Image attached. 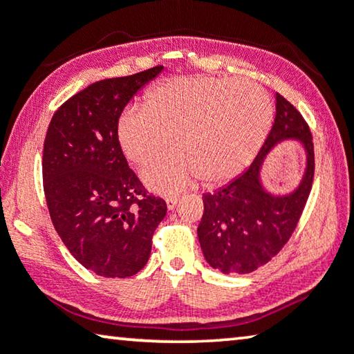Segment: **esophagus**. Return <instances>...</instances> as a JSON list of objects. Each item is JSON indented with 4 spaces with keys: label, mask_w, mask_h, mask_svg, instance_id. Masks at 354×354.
<instances>
[{
    "label": "esophagus",
    "mask_w": 354,
    "mask_h": 354,
    "mask_svg": "<svg viewBox=\"0 0 354 354\" xmlns=\"http://www.w3.org/2000/svg\"><path fill=\"white\" fill-rule=\"evenodd\" d=\"M165 203H167V209H168V211H173V209H175V207H176V205H178V197L167 198Z\"/></svg>",
    "instance_id": "1"
}]
</instances>
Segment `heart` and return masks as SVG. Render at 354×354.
Here are the masks:
<instances>
[{"label": "heart", "instance_id": "heart-1", "mask_svg": "<svg viewBox=\"0 0 354 354\" xmlns=\"http://www.w3.org/2000/svg\"><path fill=\"white\" fill-rule=\"evenodd\" d=\"M138 110L116 121L121 153L147 165L168 143L173 149L143 168L149 190L173 195L201 176L216 186L236 176L265 140L272 104L260 85L249 80L175 77L148 89Z\"/></svg>", "mask_w": 354, "mask_h": 354}]
</instances>
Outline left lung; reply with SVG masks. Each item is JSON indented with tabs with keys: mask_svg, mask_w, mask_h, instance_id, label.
Wrapping results in <instances>:
<instances>
[{
	"mask_svg": "<svg viewBox=\"0 0 354 354\" xmlns=\"http://www.w3.org/2000/svg\"><path fill=\"white\" fill-rule=\"evenodd\" d=\"M295 139L305 153V171L293 191L274 194L261 179L262 165L282 141ZM312 133L287 99L276 93V118L254 162L217 189L203 195L198 241L206 261L223 274H249L276 257L293 234L313 181Z\"/></svg>",
	"mask_w": 354,
	"mask_h": 354,
	"instance_id": "left-lung-1",
	"label": "left lung"
}]
</instances>
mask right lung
<instances>
[{
	"instance_id": "right-lung-1",
	"label": "right lung",
	"mask_w": 354,
	"mask_h": 354,
	"mask_svg": "<svg viewBox=\"0 0 354 354\" xmlns=\"http://www.w3.org/2000/svg\"><path fill=\"white\" fill-rule=\"evenodd\" d=\"M164 67L106 78L55 111L44 142V192L67 250L102 277H131L148 263L154 230L165 217L116 142V121L138 89Z\"/></svg>"
}]
</instances>
